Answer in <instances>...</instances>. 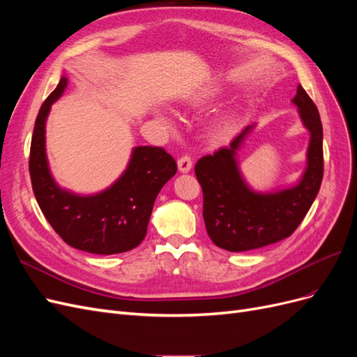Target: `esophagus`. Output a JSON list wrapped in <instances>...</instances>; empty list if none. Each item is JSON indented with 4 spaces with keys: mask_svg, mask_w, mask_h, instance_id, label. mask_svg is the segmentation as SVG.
<instances>
[{
    "mask_svg": "<svg viewBox=\"0 0 357 357\" xmlns=\"http://www.w3.org/2000/svg\"><path fill=\"white\" fill-rule=\"evenodd\" d=\"M177 165H178V171L180 172H189L192 169V159H190V156H188V155L181 156L178 159V162H177Z\"/></svg>",
    "mask_w": 357,
    "mask_h": 357,
    "instance_id": "34e87169",
    "label": "esophagus"
}]
</instances>
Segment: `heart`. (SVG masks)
Instances as JSON below:
<instances>
[{"mask_svg":"<svg viewBox=\"0 0 357 357\" xmlns=\"http://www.w3.org/2000/svg\"><path fill=\"white\" fill-rule=\"evenodd\" d=\"M208 98V93H199L197 96V101H205ZM229 129V121L228 119H220V121H218V123H215V131H218L219 134H225L226 131Z\"/></svg>","mask_w":357,"mask_h":357,"instance_id":"obj_1","label":"heart"}]
</instances>
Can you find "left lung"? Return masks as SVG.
I'll list each match as a JSON object with an SVG mask.
<instances>
[{
    "instance_id": "1",
    "label": "left lung",
    "mask_w": 357,
    "mask_h": 357,
    "mask_svg": "<svg viewBox=\"0 0 357 357\" xmlns=\"http://www.w3.org/2000/svg\"><path fill=\"white\" fill-rule=\"evenodd\" d=\"M302 125L310 132L307 167L289 188L259 192L240 169L238 152L255 125L229 147L201 158L195 174L204 193V222L211 241L228 252H247L282 241L295 232L314 202L323 178V128L316 104L301 84L295 98Z\"/></svg>"
}]
</instances>
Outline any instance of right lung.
<instances>
[{"mask_svg":"<svg viewBox=\"0 0 357 357\" xmlns=\"http://www.w3.org/2000/svg\"><path fill=\"white\" fill-rule=\"evenodd\" d=\"M67 84L63 74L36 119L29 153L32 190L45 218L68 245L93 255L129 252L144 240L155 199L177 172V164L162 147L137 146L121 177L107 189L80 195L61 188L49 168L46 122Z\"/></svg>","mask_w":357,"mask_h":357,"instance_id":"1","label":"right lung"}]
</instances>
